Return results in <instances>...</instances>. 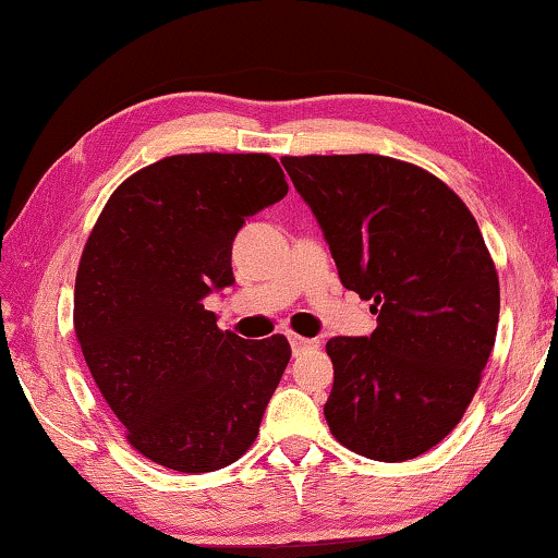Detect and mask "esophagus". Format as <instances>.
Returning a JSON list of instances; mask_svg holds the SVG:
<instances>
[{"instance_id": "obj_1", "label": "esophagus", "mask_w": 558, "mask_h": 558, "mask_svg": "<svg viewBox=\"0 0 558 558\" xmlns=\"http://www.w3.org/2000/svg\"><path fill=\"white\" fill-rule=\"evenodd\" d=\"M288 340H290V348H293V353H301V351H305V348H315V345H318V340L295 336V332H288Z\"/></svg>"}]
</instances>
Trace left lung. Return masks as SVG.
I'll use <instances>...</instances> for the list:
<instances>
[{"mask_svg":"<svg viewBox=\"0 0 558 558\" xmlns=\"http://www.w3.org/2000/svg\"><path fill=\"white\" fill-rule=\"evenodd\" d=\"M343 288L373 301L371 336L326 343L330 434L376 461H409L463 418L492 355L498 276L463 199L384 155L282 157Z\"/></svg>","mask_w":558,"mask_h":558,"instance_id":"1","label":"left lung"}]
</instances>
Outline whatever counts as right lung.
I'll return each mask as SVG.
<instances>
[{
    "label": "right lung",
    "instance_id": "right-lung-1",
    "mask_svg": "<svg viewBox=\"0 0 558 558\" xmlns=\"http://www.w3.org/2000/svg\"><path fill=\"white\" fill-rule=\"evenodd\" d=\"M288 195L270 155H172L107 199L74 282V332L132 448L207 473L253 446L290 361L286 336L222 332L203 301L235 282L232 240Z\"/></svg>",
    "mask_w": 558,
    "mask_h": 558
}]
</instances>
